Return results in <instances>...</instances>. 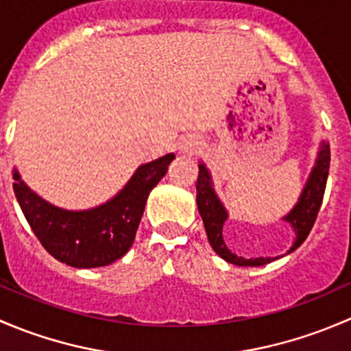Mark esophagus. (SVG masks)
<instances>
[{
	"label": "esophagus",
	"mask_w": 351,
	"mask_h": 351,
	"mask_svg": "<svg viewBox=\"0 0 351 351\" xmlns=\"http://www.w3.org/2000/svg\"><path fill=\"white\" fill-rule=\"evenodd\" d=\"M182 149L185 151V153H193V151L198 149V143H197V141H192V139L186 141V144L182 147Z\"/></svg>",
	"instance_id": "34e87169"
}]
</instances>
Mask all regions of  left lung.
Instances as JSON below:
<instances>
[{"instance_id":"8db88e82","label":"left lung","mask_w":351,"mask_h":351,"mask_svg":"<svg viewBox=\"0 0 351 351\" xmlns=\"http://www.w3.org/2000/svg\"><path fill=\"white\" fill-rule=\"evenodd\" d=\"M329 156H331L329 154V144L326 141H321L316 161H314L313 169H311L309 173V178H307L306 185H304L302 192H300L299 200L293 205L292 210L282 217V221L289 222V224L292 226L293 232H295V239H293L292 246L287 251V254L295 251L300 244L306 241L311 229H313L314 222H316L317 212H319L321 204H323L324 190H326L329 159H331ZM197 205L202 221H204L208 243H210L212 250H214L222 260H226L228 263L238 265V267H261V265H267L270 263V261L280 258H244L229 250L228 244L224 241V236H222V228H224V222L228 221L229 214L228 210H226L224 204L221 202V198L215 193L210 171H208V168L202 161L198 162Z\"/></svg>"}]
</instances>
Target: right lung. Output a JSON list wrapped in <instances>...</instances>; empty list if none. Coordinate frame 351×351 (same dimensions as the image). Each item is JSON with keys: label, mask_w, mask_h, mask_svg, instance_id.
<instances>
[{"label": "right lung", "mask_w": 351, "mask_h": 351, "mask_svg": "<svg viewBox=\"0 0 351 351\" xmlns=\"http://www.w3.org/2000/svg\"><path fill=\"white\" fill-rule=\"evenodd\" d=\"M173 159L169 153L141 165L115 197L86 210H67L44 200L16 168L13 190L34 234L56 260L74 268L107 267L130 250L147 197Z\"/></svg>", "instance_id": "add662e5"}]
</instances>
